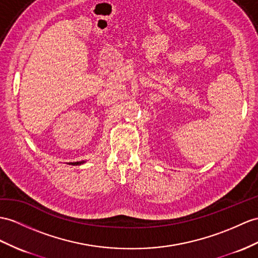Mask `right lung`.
<instances>
[{
	"label": "right lung",
	"mask_w": 258,
	"mask_h": 258,
	"mask_svg": "<svg viewBox=\"0 0 258 258\" xmlns=\"http://www.w3.org/2000/svg\"><path fill=\"white\" fill-rule=\"evenodd\" d=\"M82 163H84V162H73V163H69V164H71V165H80V164H82Z\"/></svg>",
	"instance_id": "add662e5"
}]
</instances>
